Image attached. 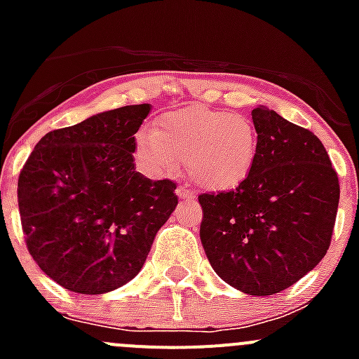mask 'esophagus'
I'll use <instances>...</instances> for the list:
<instances>
[{"label":"esophagus","mask_w":359,"mask_h":359,"mask_svg":"<svg viewBox=\"0 0 359 359\" xmlns=\"http://www.w3.org/2000/svg\"><path fill=\"white\" fill-rule=\"evenodd\" d=\"M175 193H177V196L180 198V200H189V198H194V193L191 189H187V187H184V186H179L175 189Z\"/></svg>","instance_id":"34e87169"}]
</instances>
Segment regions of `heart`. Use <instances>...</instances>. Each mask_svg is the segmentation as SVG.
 Wrapping results in <instances>:
<instances>
[{"label":"heart","mask_w":359,"mask_h":359,"mask_svg":"<svg viewBox=\"0 0 359 359\" xmlns=\"http://www.w3.org/2000/svg\"><path fill=\"white\" fill-rule=\"evenodd\" d=\"M137 151L158 172L186 159L191 179L208 191L240 186L259 153V133L243 114L191 106L161 114L153 132L137 135Z\"/></svg>","instance_id":"b5f03b06"}]
</instances>
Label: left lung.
<instances>
[{"label": "left lung", "instance_id": "8db88e82", "mask_svg": "<svg viewBox=\"0 0 359 359\" xmlns=\"http://www.w3.org/2000/svg\"><path fill=\"white\" fill-rule=\"evenodd\" d=\"M259 153L238 187L198 196L213 271L250 295L283 292L320 264L334 233L339 177L311 130L252 111Z\"/></svg>", "mask_w": 359, "mask_h": 359}]
</instances>
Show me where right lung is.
Here are the masks:
<instances>
[{"mask_svg":"<svg viewBox=\"0 0 359 359\" xmlns=\"http://www.w3.org/2000/svg\"><path fill=\"white\" fill-rule=\"evenodd\" d=\"M149 104L118 107L52 130L19 175L29 253L60 287L99 295L139 274L175 210V182L135 172V133Z\"/></svg>","mask_w":359,"mask_h":359,"instance_id":"right-lung-1","label":"right lung"}]
</instances>
